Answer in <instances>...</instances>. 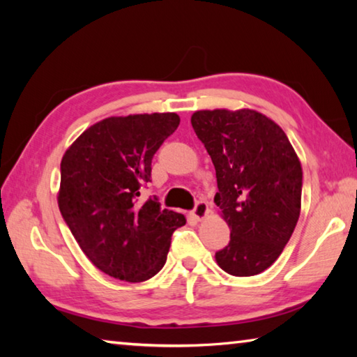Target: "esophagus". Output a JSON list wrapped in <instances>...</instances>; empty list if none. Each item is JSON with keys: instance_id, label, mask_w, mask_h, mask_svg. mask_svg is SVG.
Returning <instances> with one entry per match:
<instances>
[{"instance_id": "1", "label": "esophagus", "mask_w": 357, "mask_h": 357, "mask_svg": "<svg viewBox=\"0 0 357 357\" xmlns=\"http://www.w3.org/2000/svg\"><path fill=\"white\" fill-rule=\"evenodd\" d=\"M208 213H209V204L206 202L200 200L195 203V208H193V211H192V215L195 217L197 220H202L208 215Z\"/></svg>"}]
</instances>
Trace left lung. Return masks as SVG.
<instances>
[{"mask_svg":"<svg viewBox=\"0 0 357 357\" xmlns=\"http://www.w3.org/2000/svg\"><path fill=\"white\" fill-rule=\"evenodd\" d=\"M190 123L214 164V203L231 228L228 245L215 252L217 264L236 277L263 273L279 258L299 219L298 155L273 119L249 108L200 110Z\"/></svg>","mask_w":357,"mask_h":357,"instance_id":"8db88e82","label":"left lung"}]
</instances>
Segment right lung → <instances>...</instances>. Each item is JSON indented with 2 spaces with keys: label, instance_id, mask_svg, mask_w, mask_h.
Instances as JSON below:
<instances>
[{
  "label": "right lung",
  "instance_id": "1",
  "mask_svg": "<svg viewBox=\"0 0 357 357\" xmlns=\"http://www.w3.org/2000/svg\"><path fill=\"white\" fill-rule=\"evenodd\" d=\"M179 126L176 113L102 119L72 143L61 160L58 206L96 268L126 282H144L164 268L172 234L185 217L143 202L151 162Z\"/></svg>",
  "mask_w": 357,
  "mask_h": 357
}]
</instances>
